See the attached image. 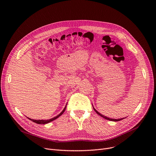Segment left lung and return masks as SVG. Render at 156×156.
I'll list each match as a JSON object with an SVG mask.
<instances>
[{
    "instance_id": "1",
    "label": "left lung",
    "mask_w": 156,
    "mask_h": 156,
    "mask_svg": "<svg viewBox=\"0 0 156 156\" xmlns=\"http://www.w3.org/2000/svg\"><path fill=\"white\" fill-rule=\"evenodd\" d=\"M93 106V108H94V111L96 112V113L97 114H99V116H101V117H102V118H104V119H108V120H109V121H121V120H122V119H125V118H121V119H113V118H108V117H107V116H104V115H102V114H101L100 112H98L94 108V105H92Z\"/></svg>"
}]
</instances>
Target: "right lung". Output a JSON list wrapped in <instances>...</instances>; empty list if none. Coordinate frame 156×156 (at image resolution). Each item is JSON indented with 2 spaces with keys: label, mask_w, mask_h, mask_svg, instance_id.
Here are the masks:
<instances>
[{
  "label": "right lung",
  "mask_w": 156,
  "mask_h": 156,
  "mask_svg": "<svg viewBox=\"0 0 156 156\" xmlns=\"http://www.w3.org/2000/svg\"><path fill=\"white\" fill-rule=\"evenodd\" d=\"M66 105H67V104H66V105L65 108H64V109L62 110V111L60 114H59L58 115H57V116H55V117H54V118H51V119H45H45H31V118H28L30 120L32 121L33 122H35V123H37V124H40V125L47 124V123H48V122H51V121H52L56 119L57 118H58L60 116H61L62 114H63V112L65 111V109H66Z\"/></svg>",
  "instance_id": "obj_1"
}]
</instances>
